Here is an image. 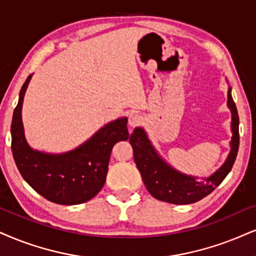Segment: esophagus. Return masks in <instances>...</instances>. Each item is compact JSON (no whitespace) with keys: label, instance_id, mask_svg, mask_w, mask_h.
<instances>
[{"label":"esophagus","instance_id":"34e87169","mask_svg":"<svg viewBox=\"0 0 256 256\" xmlns=\"http://www.w3.org/2000/svg\"><path fill=\"white\" fill-rule=\"evenodd\" d=\"M142 122V118H141L140 115H138V114H130V115H129V120H128V123H129V126H130V127H138V124H140V123Z\"/></svg>","mask_w":256,"mask_h":256}]
</instances>
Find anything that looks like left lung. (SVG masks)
I'll use <instances>...</instances> for the list:
<instances>
[{
	"mask_svg": "<svg viewBox=\"0 0 256 256\" xmlns=\"http://www.w3.org/2000/svg\"><path fill=\"white\" fill-rule=\"evenodd\" d=\"M226 106L232 112V136L230 141V152L224 164L206 178H198L176 171L158 153L144 128L134 129L129 138V142L133 147L134 162L142 176L144 184L154 198L178 205L196 203L210 194L228 176L235 162L240 144L238 115L230 86L228 88Z\"/></svg>",
	"mask_w": 256,
	"mask_h": 256,
	"instance_id": "left-lung-1",
	"label": "left lung"
}]
</instances>
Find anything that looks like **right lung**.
<instances>
[{
    "mask_svg": "<svg viewBox=\"0 0 256 256\" xmlns=\"http://www.w3.org/2000/svg\"><path fill=\"white\" fill-rule=\"evenodd\" d=\"M32 76L22 85L12 120V150L22 178L47 200L62 205L85 203L106 182L114 144L128 140V118H120L103 126L89 140L65 153L33 150L24 136L22 103Z\"/></svg>",
    "mask_w": 256,
    "mask_h": 256,
    "instance_id": "obj_1",
    "label": "right lung"
}]
</instances>
